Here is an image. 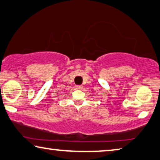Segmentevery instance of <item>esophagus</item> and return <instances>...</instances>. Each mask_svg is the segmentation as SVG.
I'll list each match as a JSON object with an SVG mask.
<instances>
[{
	"label": "esophagus",
	"instance_id": "34e87169",
	"mask_svg": "<svg viewBox=\"0 0 160 160\" xmlns=\"http://www.w3.org/2000/svg\"><path fill=\"white\" fill-rule=\"evenodd\" d=\"M83 88V87L82 85H78V86H76V89L77 90H82Z\"/></svg>",
	"mask_w": 160,
	"mask_h": 160
}]
</instances>
